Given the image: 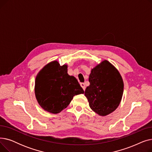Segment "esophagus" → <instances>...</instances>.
<instances>
[{
  "instance_id": "34e87169",
  "label": "esophagus",
  "mask_w": 152,
  "mask_h": 152,
  "mask_svg": "<svg viewBox=\"0 0 152 152\" xmlns=\"http://www.w3.org/2000/svg\"><path fill=\"white\" fill-rule=\"evenodd\" d=\"M80 85H81V86L83 87V90L85 91V90H86V86H85V84H84V83H81Z\"/></svg>"
}]
</instances>
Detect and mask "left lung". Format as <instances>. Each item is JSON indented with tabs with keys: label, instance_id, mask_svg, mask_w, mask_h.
<instances>
[{
	"label": "left lung",
	"instance_id": "1",
	"mask_svg": "<svg viewBox=\"0 0 152 152\" xmlns=\"http://www.w3.org/2000/svg\"><path fill=\"white\" fill-rule=\"evenodd\" d=\"M89 81L84 94L90 108L102 116L113 112L121 101L124 89L118 70L105 60L92 69Z\"/></svg>",
	"mask_w": 152,
	"mask_h": 152
}]
</instances>
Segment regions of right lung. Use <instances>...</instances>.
Listing matches in <instances>:
<instances>
[{"label": "right lung", "instance_id": "1", "mask_svg": "<svg viewBox=\"0 0 152 152\" xmlns=\"http://www.w3.org/2000/svg\"><path fill=\"white\" fill-rule=\"evenodd\" d=\"M67 65L61 66L55 60L47 64L36 76V98L48 112L59 113L68 106L75 95L84 92L77 79L67 73Z\"/></svg>", "mask_w": 152, "mask_h": 152}]
</instances>
